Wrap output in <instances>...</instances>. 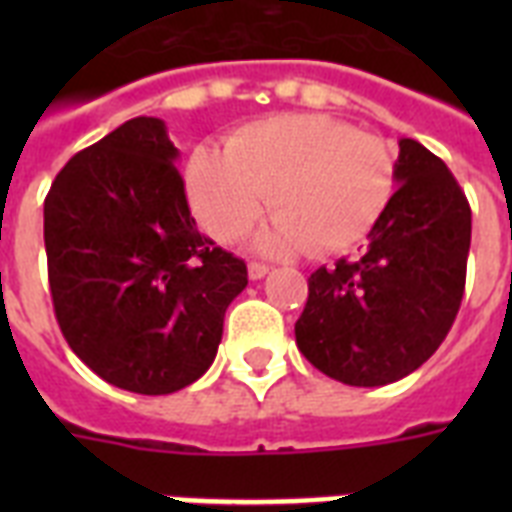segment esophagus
<instances>
[{"mask_svg": "<svg viewBox=\"0 0 512 512\" xmlns=\"http://www.w3.org/2000/svg\"><path fill=\"white\" fill-rule=\"evenodd\" d=\"M265 273H268V265L265 263H249V279L252 281L263 279Z\"/></svg>", "mask_w": 512, "mask_h": 512, "instance_id": "obj_1", "label": "esophagus"}]
</instances>
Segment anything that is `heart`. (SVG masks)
<instances>
[{"instance_id": "b5f03b06", "label": "heart", "mask_w": 512, "mask_h": 512, "mask_svg": "<svg viewBox=\"0 0 512 512\" xmlns=\"http://www.w3.org/2000/svg\"><path fill=\"white\" fill-rule=\"evenodd\" d=\"M393 154L385 140L324 114H287L249 122L225 151L199 148L185 167L191 207L209 236L239 239L263 215V255L345 252L380 220L393 193Z\"/></svg>"}]
</instances>
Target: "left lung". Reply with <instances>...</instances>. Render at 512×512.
Masks as SVG:
<instances>
[{
	"label": "left lung",
	"instance_id": "8db88e82",
	"mask_svg": "<svg viewBox=\"0 0 512 512\" xmlns=\"http://www.w3.org/2000/svg\"><path fill=\"white\" fill-rule=\"evenodd\" d=\"M396 193L358 260L321 265L295 324L297 348L319 372L380 388L420 369L452 329L465 292L470 204L446 164L398 140Z\"/></svg>",
	"mask_w": 512,
	"mask_h": 512
}]
</instances>
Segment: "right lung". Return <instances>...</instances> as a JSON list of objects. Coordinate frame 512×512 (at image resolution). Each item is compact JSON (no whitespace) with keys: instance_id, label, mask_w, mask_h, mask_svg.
<instances>
[{"instance_id":"add662e5","label":"right lung","mask_w":512,"mask_h":512,"mask_svg":"<svg viewBox=\"0 0 512 512\" xmlns=\"http://www.w3.org/2000/svg\"><path fill=\"white\" fill-rule=\"evenodd\" d=\"M167 124L135 116L58 172L44 249L60 332L116 388L164 396L207 372L247 265L196 231Z\"/></svg>"}]
</instances>
